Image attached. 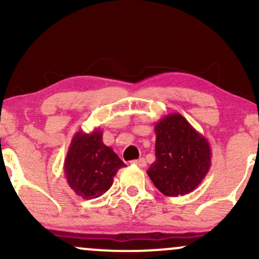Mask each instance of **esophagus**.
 Returning <instances> with one entry per match:
<instances>
[{"instance_id":"34e87169","label":"esophagus","mask_w":259,"mask_h":259,"mask_svg":"<svg viewBox=\"0 0 259 259\" xmlns=\"http://www.w3.org/2000/svg\"><path fill=\"white\" fill-rule=\"evenodd\" d=\"M132 163H133V164L138 165V167H140V168H145V167H146V160H145V158L135 159V160H133Z\"/></svg>"}]
</instances>
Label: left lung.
I'll return each mask as SVG.
<instances>
[{
	"mask_svg": "<svg viewBox=\"0 0 259 259\" xmlns=\"http://www.w3.org/2000/svg\"><path fill=\"white\" fill-rule=\"evenodd\" d=\"M156 160L147 174L163 195L177 197L194 190L210 168L209 142L179 113L154 125Z\"/></svg>",
	"mask_w": 259,
	"mask_h": 259,
	"instance_id": "1",
	"label": "left lung"
}]
</instances>
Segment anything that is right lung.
<instances>
[{"mask_svg": "<svg viewBox=\"0 0 259 259\" xmlns=\"http://www.w3.org/2000/svg\"><path fill=\"white\" fill-rule=\"evenodd\" d=\"M125 167L111 147L102 141V132H79L74 135L64 159V175L70 189L84 200L102 196L113 184V178Z\"/></svg>", "mask_w": 259, "mask_h": 259, "instance_id": "add662e5", "label": "right lung"}]
</instances>
